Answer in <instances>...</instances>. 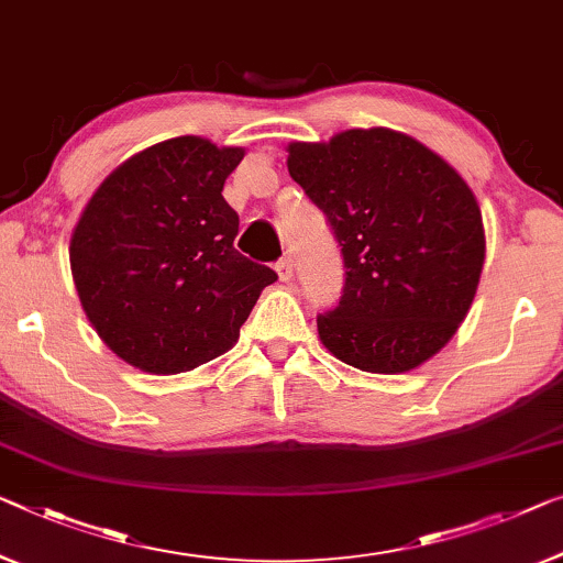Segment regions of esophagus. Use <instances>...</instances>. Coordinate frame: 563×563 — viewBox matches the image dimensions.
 I'll list each match as a JSON object with an SVG mask.
<instances>
[{"mask_svg":"<svg viewBox=\"0 0 563 563\" xmlns=\"http://www.w3.org/2000/svg\"><path fill=\"white\" fill-rule=\"evenodd\" d=\"M275 271H278V278H280V280H290V275H292L290 257H280L278 263H275Z\"/></svg>","mask_w":563,"mask_h":563,"instance_id":"34e87169","label":"esophagus"}]
</instances>
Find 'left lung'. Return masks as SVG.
Wrapping results in <instances>:
<instances>
[{
	"label": "left lung",
	"instance_id": "obj_1",
	"mask_svg": "<svg viewBox=\"0 0 563 563\" xmlns=\"http://www.w3.org/2000/svg\"><path fill=\"white\" fill-rule=\"evenodd\" d=\"M288 172L339 242V303L318 313L323 346L349 366L399 374L452 339L485 260L481 207L460 174L412 136L354 129L290 144Z\"/></svg>",
	"mask_w": 563,
	"mask_h": 563
}]
</instances>
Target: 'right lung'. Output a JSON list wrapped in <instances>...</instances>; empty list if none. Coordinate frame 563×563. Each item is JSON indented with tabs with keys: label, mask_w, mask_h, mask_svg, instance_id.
Masks as SVG:
<instances>
[{
	"label": "right lung",
	"mask_w": 563,
	"mask_h": 563,
	"mask_svg": "<svg viewBox=\"0 0 563 563\" xmlns=\"http://www.w3.org/2000/svg\"><path fill=\"white\" fill-rule=\"evenodd\" d=\"M242 148L179 136L131 156L100 184L70 242L82 310L108 346L148 374L224 354L273 267L234 250L222 197Z\"/></svg>",
	"instance_id": "1"
}]
</instances>
